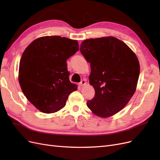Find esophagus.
<instances>
[{"mask_svg": "<svg viewBox=\"0 0 160 160\" xmlns=\"http://www.w3.org/2000/svg\"><path fill=\"white\" fill-rule=\"evenodd\" d=\"M85 85H86V80L85 79H82L79 83V85L82 87V86H83Z\"/></svg>", "mask_w": 160, "mask_h": 160, "instance_id": "esophagus-1", "label": "esophagus"}]
</instances>
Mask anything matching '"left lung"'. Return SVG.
Instances as JSON below:
<instances>
[{"instance_id": "obj_1", "label": "left lung", "mask_w": 160, "mask_h": 160, "mask_svg": "<svg viewBox=\"0 0 160 160\" xmlns=\"http://www.w3.org/2000/svg\"><path fill=\"white\" fill-rule=\"evenodd\" d=\"M80 51L91 65L89 83L94 98L87 105L94 114L108 118L122 110L133 95L139 76V63L130 48L113 37L83 41Z\"/></svg>"}]
</instances>
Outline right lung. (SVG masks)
Wrapping results in <instances>:
<instances>
[{
  "label": "right lung",
  "instance_id": "add662e5",
  "mask_svg": "<svg viewBox=\"0 0 160 160\" xmlns=\"http://www.w3.org/2000/svg\"><path fill=\"white\" fill-rule=\"evenodd\" d=\"M76 40L60 36L38 38L28 45L19 64L18 81L27 99L41 112L63 108L77 90L69 81L67 60L79 51Z\"/></svg>",
  "mask_w": 160,
  "mask_h": 160
}]
</instances>
